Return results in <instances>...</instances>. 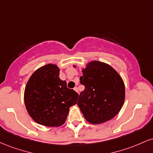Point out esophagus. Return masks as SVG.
Instances as JSON below:
<instances>
[{
    "instance_id": "1",
    "label": "esophagus",
    "mask_w": 153,
    "mask_h": 153,
    "mask_svg": "<svg viewBox=\"0 0 153 153\" xmlns=\"http://www.w3.org/2000/svg\"><path fill=\"white\" fill-rule=\"evenodd\" d=\"M73 89H74V90H75V91H76L77 93H78V88H77V87H75L74 88H73ZM78 94H79V93H78Z\"/></svg>"
}]
</instances>
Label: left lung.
Here are the masks:
<instances>
[{
	"label": "left lung",
	"instance_id": "8db88e82",
	"mask_svg": "<svg viewBox=\"0 0 153 153\" xmlns=\"http://www.w3.org/2000/svg\"><path fill=\"white\" fill-rule=\"evenodd\" d=\"M80 82L85 89L80 92L77 104L88 122L100 124L119 113L124 101L125 88L114 68L93 61L82 70Z\"/></svg>",
	"mask_w": 153,
	"mask_h": 153
}]
</instances>
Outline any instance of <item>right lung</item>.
I'll return each instance as SVG.
<instances>
[{
	"label": "right lung",
	"instance_id": "add662e5",
	"mask_svg": "<svg viewBox=\"0 0 153 153\" xmlns=\"http://www.w3.org/2000/svg\"><path fill=\"white\" fill-rule=\"evenodd\" d=\"M59 69L48 64L31 75L24 91L28 113L36 122L47 127H59L65 122L69 108L76 104L78 93L67 87L59 77Z\"/></svg>",
	"mask_w": 153,
	"mask_h": 153
}]
</instances>
